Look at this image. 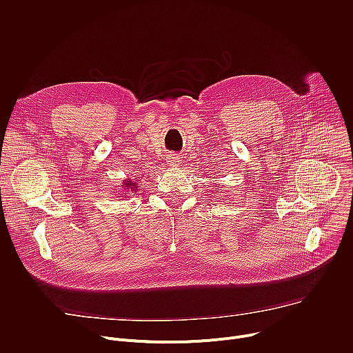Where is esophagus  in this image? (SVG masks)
I'll list each match as a JSON object with an SVG mask.
<instances>
[{"label":"esophagus","instance_id":"1","mask_svg":"<svg viewBox=\"0 0 353 353\" xmlns=\"http://www.w3.org/2000/svg\"><path fill=\"white\" fill-rule=\"evenodd\" d=\"M180 158L177 157V155H169L168 158H166V162H168V165L170 166V168H176V166H179V161Z\"/></svg>","mask_w":353,"mask_h":353}]
</instances>
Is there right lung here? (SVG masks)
Returning <instances> with one entry per match:
<instances>
[{
  "instance_id": "1",
  "label": "right lung",
  "mask_w": 353,
  "mask_h": 353,
  "mask_svg": "<svg viewBox=\"0 0 353 353\" xmlns=\"http://www.w3.org/2000/svg\"><path fill=\"white\" fill-rule=\"evenodd\" d=\"M123 187H125V190H128V191H135V190H138V188H137V183H132L131 180H124Z\"/></svg>"
}]
</instances>
